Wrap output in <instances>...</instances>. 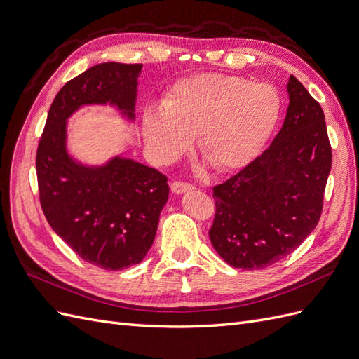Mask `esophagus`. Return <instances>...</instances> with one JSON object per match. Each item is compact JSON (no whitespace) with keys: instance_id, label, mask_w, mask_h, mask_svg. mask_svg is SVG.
<instances>
[{"instance_id":"1","label":"esophagus","mask_w":359,"mask_h":359,"mask_svg":"<svg viewBox=\"0 0 359 359\" xmlns=\"http://www.w3.org/2000/svg\"><path fill=\"white\" fill-rule=\"evenodd\" d=\"M193 189H194V187L190 186V184H187V182L173 181V182L170 184V190H172L173 194H182V193L190 191V190H193Z\"/></svg>"}]
</instances>
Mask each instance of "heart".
Instances as JSON below:
<instances>
[{
	"mask_svg": "<svg viewBox=\"0 0 359 359\" xmlns=\"http://www.w3.org/2000/svg\"><path fill=\"white\" fill-rule=\"evenodd\" d=\"M281 112L278 91L268 82L203 73L180 81L166 103H151L142 115L149 157L172 163L199 136V153L220 172L252 163L274 132Z\"/></svg>",
	"mask_w": 359,
	"mask_h": 359,
	"instance_id": "1",
	"label": "heart"
}]
</instances>
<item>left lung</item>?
Here are the masks:
<instances>
[{
    "instance_id": "8db88e82",
    "label": "left lung",
    "mask_w": 359,
    "mask_h": 359,
    "mask_svg": "<svg viewBox=\"0 0 359 359\" xmlns=\"http://www.w3.org/2000/svg\"><path fill=\"white\" fill-rule=\"evenodd\" d=\"M285 123L273 144L214 187L210 240L233 268L262 269L297 250L314 231L331 170L320 104L290 74Z\"/></svg>"
}]
</instances>
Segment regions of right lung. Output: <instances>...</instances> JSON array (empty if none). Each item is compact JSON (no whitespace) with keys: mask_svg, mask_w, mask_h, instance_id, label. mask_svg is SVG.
Here are the masks:
<instances>
[{"mask_svg":"<svg viewBox=\"0 0 359 359\" xmlns=\"http://www.w3.org/2000/svg\"><path fill=\"white\" fill-rule=\"evenodd\" d=\"M142 64L102 62L69 81L48 114L37 149L40 202L50 227L86 262L118 271L142 262L169 198L168 178L115 154L90 165L69 151V118L85 106H109L135 123Z\"/></svg>","mask_w":359,"mask_h":359,"instance_id":"add662e5","label":"right lung"}]
</instances>
